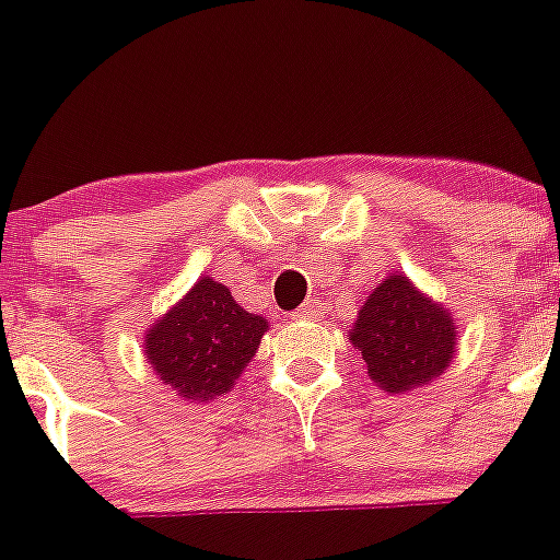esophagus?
Segmentation results:
<instances>
[{
    "instance_id": "34e87169",
    "label": "esophagus",
    "mask_w": 560,
    "mask_h": 560,
    "mask_svg": "<svg viewBox=\"0 0 560 560\" xmlns=\"http://www.w3.org/2000/svg\"><path fill=\"white\" fill-rule=\"evenodd\" d=\"M292 316H295V319H316V303H312V301L303 303V306L298 308Z\"/></svg>"
}]
</instances>
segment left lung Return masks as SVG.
Instances as JSON below:
<instances>
[{
  "label": "left lung",
  "mask_w": 560,
  "mask_h": 560,
  "mask_svg": "<svg viewBox=\"0 0 560 560\" xmlns=\"http://www.w3.org/2000/svg\"><path fill=\"white\" fill-rule=\"evenodd\" d=\"M349 341L363 358L369 380L385 393L400 395L431 385L450 369L457 352V325L444 303L395 270L360 306Z\"/></svg>",
  "instance_id": "8db88e82"
}]
</instances>
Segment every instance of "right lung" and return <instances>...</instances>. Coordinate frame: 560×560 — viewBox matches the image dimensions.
<instances>
[{
    "instance_id": "obj_1",
    "label": "right lung",
    "mask_w": 560,
    "mask_h": 560,
    "mask_svg": "<svg viewBox=\"0 0 560 560\" xmlns=\"http://www.w3.org/2000/svg\"><path fill=\"white\" fill-rule=\"evenodd\" d=\"M268 319L238 306L233 292L200 276L167 314L145 330L143 354L180 400L208 404L228 395L257 354Z\"/></svg>"
}]
</instances>
